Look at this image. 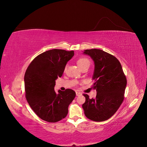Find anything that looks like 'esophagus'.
<instances>
[{
    "label": "esophagus",
    "mask_w": 147,
    "mask_h": 147,
    "mask_svg": "<svg viewBox=\"0 0 147 147\" xmlns=\"http://www.w3.org/2000/svg\"><path fill=\"white\" fill-rule=\"evenodd\" d=\"M76 95H77V96H80V95H82V93L80 92H78V91H76Z\"/></svg>",
    "instance_id": "esophagus-1"
}]
</instances>
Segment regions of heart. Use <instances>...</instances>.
<instances>
[{"instance_id":"obj_1","label":"heart","mask_w":147,"mask_h":147,"mask_svg":"<svg viewBox=\"0 0 147 147\" xmlns=\"http://www.w3.org/2000/svg\"><path fill=\"white\" fill-rule=\"evenodd\" d=\"M77 64L80 67L82 68V67L84 65H90V61L89 60L87 57H80V58H79L77 61ZM64 70H66V67H65Z\"/></svg>"}]
</instances>
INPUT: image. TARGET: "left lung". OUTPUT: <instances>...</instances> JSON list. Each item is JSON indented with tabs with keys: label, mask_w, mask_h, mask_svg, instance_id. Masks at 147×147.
<instances>
[{
	"label": "left lung",
	"mask_w": 147,
	"mask_h": 147,
	"mask_svg": "<svg viewBox=\"0 0 147 147\" xmlns=\"http://www.w3.org/2000/svg\"><path fill=\"white\" fill-rule=\"evenodd\" d=\"M83 53L94 62L92 87L97 95L95 99H90L83 94L86 100L82 107L88 119L104 121L112 117L122 104L127 84L126 75L118 59L109 53L99 49L86 50Z\"/></svg>",
	"instance_id": "left-lung-1"
}]
</instances>
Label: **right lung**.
<instances>
[{"label": "right lung", "instance_id": "right-lung-1", "mask_svg": "<svg viewBox=\"0 0 147 147\" xmlns=\"http://www.w3.org/2000/svg\"><path fill=\"white\" fill-rule=\"evenodd\" d=\"M74 51L53 49L38 55L31 62L24 75L25 96L35 113L44 121L56 123L65 118L68 107L76 93L66 89L55 91V80L61 77Z\"/></svg>", "mask_w": 147, "mask_h": 147}]
</instances>
